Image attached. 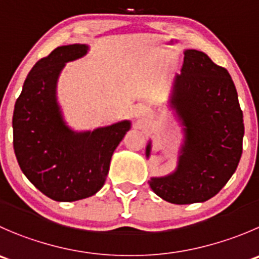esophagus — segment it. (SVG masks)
I'll return each instance as SVG.
<instances>
[{
	"label": "esophagus",
	"instance_id": "esophagus-1",
	"mask_svg": "<svg viewBox=\"0 0 259 259\" xmlns=\"http://www.w3.org/2000/svg\"><path fill=\"white\" fill-rule=\"evenodd\" d=\"M145 115H147V110H145V109L137 110V116L138 117H143V116H145Z\"/></svg>",
	"mask_w": 259,
	"mask_h": 259
}]
</instances>
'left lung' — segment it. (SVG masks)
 <instances>
[{"instance_id": "8db88e82", "label": "left lung", "mask_w": 259, "mask_h": 259, "mask_svg": "<svg viewBox=\"0 0 259 259\" xmlns=\"http://www.w3.org/2000/svg\"><path fill=\"white\" fill-rule=\"evenodd\" d=\"M170 104L185 125V144L177 169L149 186L172 204L204 202L227 185L242 157L244 124L234 82L205 53L188 49Z\"/></svg>"}]
</instances>
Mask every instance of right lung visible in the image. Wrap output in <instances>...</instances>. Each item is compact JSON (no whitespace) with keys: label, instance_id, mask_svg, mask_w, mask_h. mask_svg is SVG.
Wrapping results in <instances>:
<instances>
[{"label":"right lung","instance_id":"add662e5","mask_svg":"<svg viewBox=\"0 0 259 259\" xmlns=\"http://www.w3.org/2000/svg\"><path fill=\"white\" fill-rule=\"evenodd\" d=\"M83 44L58 47L36 62L16 100L14 149L27 180L55 201L92 196L106 181L112 153L130 129L127 120L76 133L63 120L55 97L64 64L87 53Z\"/></svg>","mask_w":259,"mask_h":259}]
</instances>
